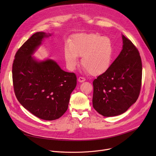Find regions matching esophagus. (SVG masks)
I'll use <instances>...</instances> for the list:
<instances>
[{
	"instance_id": "obj_1",
	"label": "esophagus",
	"mask_w": 156,
	"mask_h": 156,
	"mask_svg": "<svg viewBox=\"0 0 156 156\" xmlns=\"http://www.w3.org/2000/svg\"><path fill=\"white\" fill-rule=\"evenodd\" d=\"M78 81L79 82H80V83H82V82H84V81H85V79L83 78V77H79L78 78Z\"/></svg>"
}]
</instances>
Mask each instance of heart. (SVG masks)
Returning <instances> with one entry per match:
<instances>
[{
    "label": "heart",
    "instance_id": "obj_1",
    "mask_svg": "<svg viewBox=\"0 0 156 156\" xmlns=\"http://www.w3.org/2000/svg\"><path fill=\"white\" fill-rule=\"evenodd\" d=\"M66 62L69 69H75L81 56V64L93 76H99L110 68L114 54L110 38L97 34H79L64 48Z\"/></svg>",
    "mask_w": 156,
    "mask_h": 156
}]
</instances>
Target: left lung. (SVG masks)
I'll use <instances>...</instances> for the list:
<instances>
[{"instance_id":"8db88e82","label":"left lung","mask_w":156,"mask_h":156,"mask_svg":"<svg viewBox=\"0 0 156 156\" xmlns=\"http://www.w3.org/2000/svg\"><path fill=\"white\" fill-rule=\"evenodd\" d=\"M122 49L109 70L93 81L94 108L105 117L125 112L140 94L142 64L138 49L122 35Z\"/></svg>"}]
</instances>
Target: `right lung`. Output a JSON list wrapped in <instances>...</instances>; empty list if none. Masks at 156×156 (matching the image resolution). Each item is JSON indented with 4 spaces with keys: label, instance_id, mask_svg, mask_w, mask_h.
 Wrapping results in <instances>:
<instances>
[{
    "label": "right lung",
    "instance_id": "obj_1",
    "mask_svg": "<svg viewBox=\"0 0 156 156\" xmlns=\"http://www.w3.org/2000/svg\"><path fill=\"white\" fill-rule=\"evenodd\" d=\"M51 34L37 32L16 52L12 64L15 95L20 103L40 119L52 121L67 111L76 86L75 73L66 72L51 59L38 61L32 55Z\"/></svg>",
    "mask_w": 156,
    "mask_h": 156
}]
</instances>
